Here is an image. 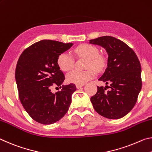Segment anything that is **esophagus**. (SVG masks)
Segmentation results:
<instances>
[{
  "instance_id": "1",
  "label": "esophagus",
  "mask_w": 152,
  "mask_h": 152,
  "mask_svg": "<svg viewBox=\"0 0 152 152\" xmlns=\"http://www.w3.org/2000/svg\"><path fill=\"white\" fill-rule=\"evenodd\" d=\"M83 86H84V84H83V85H76V88L77 89H79V88H81V87H83Z\"/></svg>"
}]
</instances>
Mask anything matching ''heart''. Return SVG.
I'll list each match as a JSON object with an SVG mask.
<instances>
[{
    "label": "heart",
    "instance_id": "obj_1",
    "mask_svg": "<svg viewBox=\"0 0 152 152\" xmlns=\"http://www.w3.org/2000/svg\"><path fill=\"white\" fill-rule=\"evenodd\" d=\"M75 53L77 55L88 58L87 68H92L95 70H99L104 65V60L99 56V50L93 45L84 44L79 46L75 49ZM75 61L73 57L68 53H63L60 54L57 59V64L59 68L63 71L71 70L74 66ZM95 74L91 69L81 71L73 70L66 75L67 81L77 85H83L89 79H92Z\"/></svg>",
    "mask_w": 152,
    "mask_h": 152
}]
</instances>
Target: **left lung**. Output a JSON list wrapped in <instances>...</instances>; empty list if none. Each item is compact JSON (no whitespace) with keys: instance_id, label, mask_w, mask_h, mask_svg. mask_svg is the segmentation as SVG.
Here are the masks:
<instances>
[{"instance_id":"8db88e82","label":"left lung","mask_w":152,"mask_h":152,"mask_svg":"<svg viewBox=\"0 0 152 152\" xmlns=\"http://www.w3.org/2000/svg\"><path fill=\"white\" fill-rule=\"evenodd\" d=\"M89 43L102 46L108 54L107 68L98 80L110 88L106 91L108 86H98L97 93L90 99L91 104L104 117L121 118L132 110L141 89L140 62L130 47L114 37H99Z\"/></svg>"}]
</instances>
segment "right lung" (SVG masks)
Instances as JSON below:
<instances>
[{
    "label": "right lung",
    "mask_w": 152,
    "mask_h": 152,
    "mask_svg": "<svg viewBox=\"0 0 152 152\" xmlns=\"http://www.w3.org/2000/svg\"><path fill=\"white\" fill-rule=\"evenodd\" d=\"M73 45L43 39L28 47L19 56L15 79L20 101L29 115L39 123H56L70 107L75 85L63 86L55 94L51 88L53 85L61 88L65 77L60 70L57 59Z\"/></svg>",
    "instance_id": "obj_1"
}]
</instances>
